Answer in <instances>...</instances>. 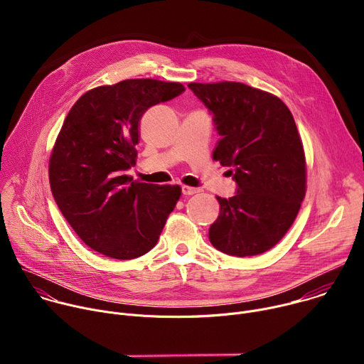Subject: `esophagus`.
Here are the masks:
<instances>
[{"mask_svg":"<svg viewBox=\"0 0 364 364\" xmlns=\"http://www.w3.org/2000/svg\"><path fill=\"white\" fill-rule=\"evenodd\" d=\"M181 190H183V194H184V196H193V194L201 191L200 188H197V187H190V186H183Z\"/></svg>","mask_w":364,"mask_h":364,"instance_id":"34e87169","label":"esophagus"}]
</instances>
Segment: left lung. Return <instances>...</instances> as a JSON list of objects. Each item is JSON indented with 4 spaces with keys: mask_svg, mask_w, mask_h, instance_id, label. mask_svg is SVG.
Wrapping results in <instances>:
<instances>
[{
    "mask_svg": "<svg viewBox=\"0 0 364 364\" xmlns=\"http://www.w3.org/2000/svg\"><path fill=\"white\" fill-rule=\"evenodd\" d=\"M220 135L213 160L230 167L237 193L218 196L212 245L232 256L274 247L292 226L306 190V164L294 117L275 95L239 82L190 83Z\"/></svg>",
    "mask_w": 364,
    "mask_h": 364,
    "instance_id": "8db88e82",
    "label": "left lung"
}]
</instances>
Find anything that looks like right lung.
I'll list each match as a JSON object with an SVG mask.
<instances>
[{"label": "right lung", "instance_id": "right-lung-1", "mask_svg": "<svg viewBox=\"0 0 364 364\" xmlns=\"http://www.w3.org/2000/svg\"><path fill=\"white\" fill-rule=\"evenodd\" d=\"M184 90L177 82L128 79L87 90L69 111L48 180L62 215L93 250L125 261L157 243L181 188L132 181L125 171L135 166L145 111Z\"/></svg>", "mask_w": 364, "mask_h": 364}]
</instances>
